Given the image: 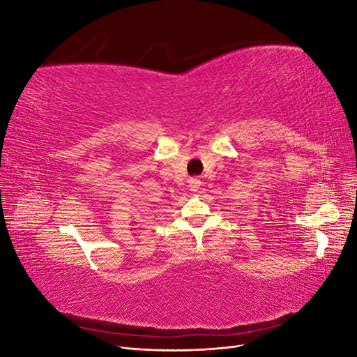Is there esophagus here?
I'll list each match as a JSON object with an SVG mask.
<instances>
[{
    "label": "esophagus",
    "instance_id": "esophagus-1",
    "mask_svg": "<svg viewBox=\"0 0 357 357\" xmlns=\"http://www.w3.org/2000/svg\"><path fill=\"white\" fill-rule=\"evenodd\" d=\"M199 186H201V180H198V178H190L189 180V188H190L192 192H197L199 189Z\"/></svg>",
    "mask_w": 357,
    "mask_h": 357
}]
</instances>
